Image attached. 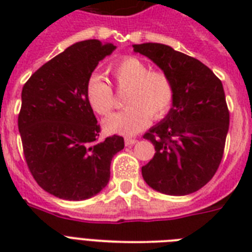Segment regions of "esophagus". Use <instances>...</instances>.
<instances>
[{"label": "esophagus", "mask_w": 252, "mask_h": 252, "mask_svg": "<svg viewBox=\"0 0 252 252\" xmlns=\"http://www.w3.org/2000/svg\"><path fill=\"white\" fill-rule=\"evenodd\" d=\"M136 142H137V140H136V138H129V137H126V146L134 145Z\"/></svg>", "instance_id": "34e87169"}]
</instances>
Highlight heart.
Wrapping results in <instances>:
<instances>
[{
	"mask_svg": "<svg viewBox=\"0 0 252 252\" xmlns=\"http://www.w3.org/2000/svg\"><path fill=\"white\" fill-rule=\"evenodd\" d=\"M110 73L120 90H126L124 111L108 116L103 126L110 133L133 136L150 122L162 119L174 100V85L170 77L161 70L150 68L137 57H126L111 65ZM86 98L93 110L99 115H108L114 108V91L100 76H91L86 84Z\"/></svg>",
	"mask_w": 252,
	"mask_h": 252,
	"instance_id": "obj_1",
	"label": "heart"
}]
</instances>
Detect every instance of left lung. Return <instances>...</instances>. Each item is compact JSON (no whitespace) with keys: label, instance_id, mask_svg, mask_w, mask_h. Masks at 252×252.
<instances>
[{"label":"left lung","instance_id":"obj_1","mask_svg":"<svg viewBox=\"0 0 252 252\" xmlns=\"http://www.w3.org/2000/svg\"><path fill=\"white\" fill-rule=\"evenodd\" d=\"M132 47L159 66L174 85L168 114L144 136L156 154L142 166V178L165 195H189L213 178L222 159L229 130L222 82L201 61L168 45Z\"/></svg>","mask_w":252,"mask_h":252}]
</instances>
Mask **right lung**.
<instances>
[{"label":"right lung","instance_id":"right-lung-1","mask_svg":"<svg viewBox=\"0 0 252 252\" xmlns=\"http://www.w3.org/2000/svg\"><path fill=\"white\" fill-rule=\"evenodd\" d=\"M114 44L78 41L45 63L22 90L18 116L25 158L33 179L59 199H90L110 180V166L124 138L99 142L100 126L86 98V84Z\"/></svg>","mask_w":252,"mask_h":252}]
</instances>
